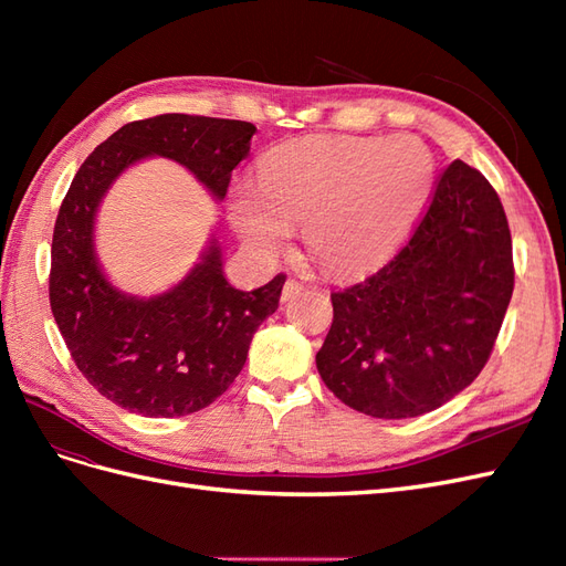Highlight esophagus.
I'll use <instances>...</instances> for the list:
<instances>
[{"mask_svg": "<svg viewBox=\"0 0 566 566\" xmlns=\"http://www.w3.org/2000/svg\"><path fill=\"white\" fill-rule=\"evenodd\" d=\"M302 290H304V283H302V281H297V279H287V281H285V285H283V302L297 297V295L302 293Z\"/></svg>", "mask_w": 566, "mask_h": 566, "instance_id": "1", "label": "esophagus"}]
</instances>
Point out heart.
Returning <instances> with one entry per match:
<instances>
[{"instance_id":"heart-1","label":"heart","mask_w":566,"mask_h":566,"mask_svg":"<svg viewBox=\"0 0 566 566\" xmlns=\"http://www.w3.org/2000/svg\"><path fill=\"white\" fill-rule=\"evenodd\" d=\"M260 191L231 198V221L260 254L276 252L290 224H304L314 260L337 276L387 262L430 196L434 156L418 136L312 134L269 150Z\"/></svg>"}]
</instances>
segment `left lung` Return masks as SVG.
I'll use <instances>...</instances> for the list:
<instances>
[{
  "label": "left lung",
  "mask_w": 566,
  "mask_h": 566,
  "mask_svg": "<svg viewBox=\"0 0 566 566\" xmlns=\"http://www.w3.org/2000/svg\"><path fill=\"white\" fill-rule=\"evenodd\" d=\"M515 287L503 202L453 160L408 243L361 283L331 293L316 368L335 397L373 418H416L486 366Z\"/></svg>",
  "instance_id": "left-lung-1"
}]
</instances>
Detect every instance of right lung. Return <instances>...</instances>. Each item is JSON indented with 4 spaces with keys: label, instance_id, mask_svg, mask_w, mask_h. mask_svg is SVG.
Listing matches in <instances>:
<instances>
[{
    "label": "right lung",
    "instance_id": "1",
    "mask_svg": "<svg viewBox=\"0 0 566 566\" xmlns=\"http://www.w3.org/2000/svg\"><path fill=\"white\" fill-rule=\"evenodd\" d=\"M256 127L243 119L165 113L134 119L98 144L67 188L51 241L49 302L75 366L115 406L146 418L196 413L243 370L250 339L279 310L285 273L243 293L224 279L221 250L165 295L127 297L104 279L92 227L101 196L132 163L165 156L227 196Z\"/></svg>",
    "mask_w": 566,
    "mask_h": 566
}]
</instances>
